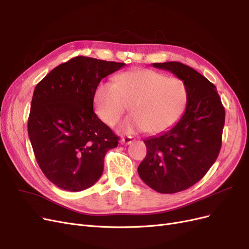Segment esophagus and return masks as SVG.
I'll return each mask as SVG.
<instances>
[{"instance_id": "34e87169", "label": "esophagus", "mask_w": 249, "mask_h": 249, "mask_svg": "<svg viewBox=\"0 0 249 249\" xmlns=\"http://www.w3.org/2000/svg\"><path fill=\"white\" fill-rule=\"evenodd\" d=\"M133 141H134V138L132 136H125V137H123V139H122V142L124 143V144H126V145L131 144Z\"/></svg>"}]
</instances>
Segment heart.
Listing matches in <instances>:
<instances>
[{
  "label": "heart",
  "instance_id": "obj_1",
  "mask_svg": "<svg viewBox=\"0 0 249 249\" xmlns=\"http://www.w3.org/2000/svg\"><path fill=\"white\" fill-rule=\"evenodd\" d=\"M93 102L96 115L110 126L129 106L132 115L119 124V132L143 130L158 134L169 129L184 114L188 91L180 79L152 70H138L119 74L114 84L103 82L97 85Z\"/></svg>",
  "mask_w": 249,
  "mask_h": 249
}]
</instances>
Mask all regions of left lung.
Masks as SVG:
<instances>
[{
  "label": "left lung",
  "mask_w": 249,
  "mask_h": 249,
  "mask_svg": "<svg viewBox=\"0 0 249 249\" xmlns=\"http://www.w3.org/2000/svg\"><path fill=\"white\" fill-rule=\"evenodd\" d=\"M182 80L188 102L178 122L144 140L147 153L138 166L141 179L160 193H177L203 178L219 155L225 111L216 87L192 67L179 62L153 63Z\"/></svg>",
  "instance_id": "1"
}]
</instances>
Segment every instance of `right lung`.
Wrapping results in <instances>:
<instances>
[{
	"label": "right lung",
	"mask_w": 249,
	"mask_h": 249,
	"mask_svg": "<svg viewBox=\"0 0 249 249\" xmlns=\"http://www.w3.org/2000/svg\"><path fill=\"white\" fill-rule=\"evenodd\" d=\"M124 63L77 56L58 65L36 85L28 134L43 175L61 189L77 192L102 176L104 159L119 138L93 111L102 79Z\"/></svg>",
	"instance_id": "1"
}]
</instances>
